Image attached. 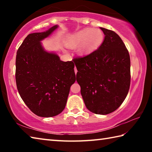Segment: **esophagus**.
<instances>
[{
  "instance_id": "34e87169",
  "label": "esophagus",
  "mask_w": 152,
  "mask_h": 152,
  "mask_svg": "<svg viewBox=\"0 0 152 152\" xmlns=\"http://www.w3.org/2000/svg\"><path fill=\"white\" fill-rule=\"evenodd\" d=\"M74 71H75V73L76 74L77 73V69H76V67H75V68H74Z\"/></svg>"
}]
</instances>
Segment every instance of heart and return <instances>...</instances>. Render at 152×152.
<instances>
[{"mask_svg":"<svg viewBox=\"0 0 152 152\" xmlns=\"http://www.w3.org/2000/svg\"><path fill=\"white\" fill-rule=\"evenodd\" d=\"M104 41V34L101 30L92 28H84L68 36L66 45L70 48H75L78 54H89L97 50Z\"/></svg>","mask_w":152,"mask_h":152,"instance_id":"1","label":"heart"}]
</instances>
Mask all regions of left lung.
<instances>
[{
    "label": "left lung",
    "instance_id": "8db88e82",
    "mask_svg": "<svg viewBox=\"0 0 152 152\" xmlns=\"http://www.w3.org/2000/svg\"><path fill=\"white\" fill-rule=\"evenodd\" d=\"M104 33L97 50L73 61L78 72L76 80L90 111L107 115L124 101L130 86V57L124 43L116 33L100 27Z\"/></svg>",
    "mask_w": 152,
    "mask_h": 152
}]
</instances>
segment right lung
I'll list each match as a JSON object with an SVG mask.
<instances>
[{"instance_id": "obj_1", "label": "right lung", "mask_w": 152, "mask_h": 152, "mask_svg": "<svg viewBox=\"0 0 152 152\" xmlns=\"http://www.w3.org/2000/svg\"><path fill=\"white\" fill-rule=\"evenodd\" d=\"M58 27L28 35L16 56L17 87L20 97L37 116L51 117L63 111L70 86L76 81L73 61L60 60L41 42Z\"/></svg>"}]
</instances>
